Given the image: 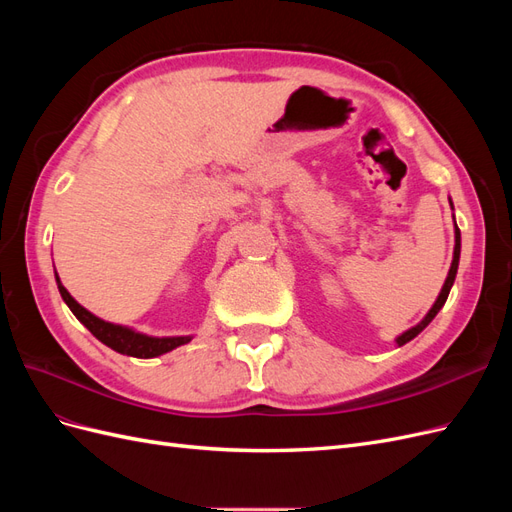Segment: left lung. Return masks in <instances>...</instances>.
I'll return each mask as SVG.
<instances>
[{"label": "left lung", "mask_w": 512, "mask_h": 512, "mask_svg": "<svg viewBox=\"0 0 512 512\" xmlns=\"http://www.w3.org/2000/svg\"><path fill=\"white\" fill-rule=\"evenodd\" d=\"M451 207H453V203H451ZM453 220H455V215H453ZM459 254H461V232H459L457 222H455V250H453V262H451V269H448V275H446L444 286H442V290H440V294H438V299H436V303L431 305V309L425 314V318H423L421 322L414 324V327H410L408 331H404V333L395 337V344H397V346L408 344L410 339H414L418 333H421V331L427 327V324H429L433 318L438 316V312L444 307V303H446V299H448V292H451V288H453V284H455L457 269H459Z\"/></svg>", "instance_id": "left-lung-1"}]
</instances>
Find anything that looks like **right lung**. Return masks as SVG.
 <instances>
[{"label":"right lung","instance_id":"right-lung-1","mask_svg":"<svg viewBox=\"0 0 512 512\" xmlns=\"http://www.w3.org/2000/svg\"><path fill=\"white\" fill-rule=\"evenodd\" d=\"M55 282H57L61 299H64V303L70 307V312L76 316V320L85 324V327L91 331V335L100 339L104 346H108L119 354L136 356V359H153V356L166 354L170 350H175L183 344L192 342V335L153 337V335L136 331L132 327H123V324L106 322V320L98 318L96 314H91L89 309H85L79 301L72 297V294L64 288V284H61L57 271H55Z\"/></svg>","mask_w":512,"mask_h":512}]
</instances>
